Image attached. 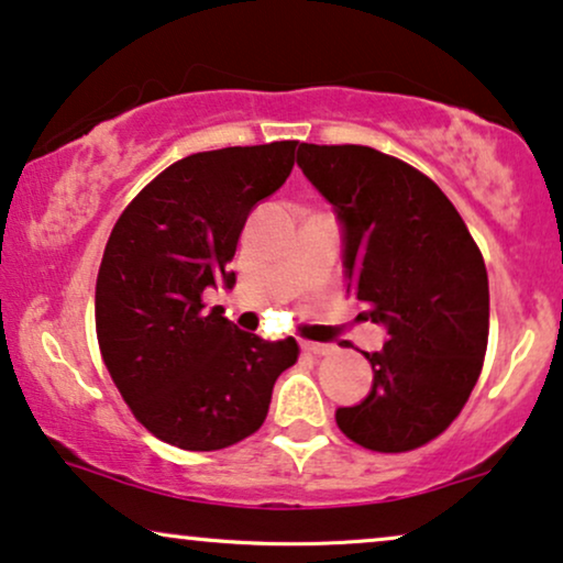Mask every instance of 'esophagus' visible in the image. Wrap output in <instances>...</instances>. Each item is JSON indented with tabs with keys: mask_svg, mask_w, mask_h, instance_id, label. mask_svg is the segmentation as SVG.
I'll return each instance as SVG.
<instances>
[{
	"mask_svg": "<svg viewBox=\"0 0 563 563\" xmlns=\"http://www.w3.org/2000/svg\"><path fill=\"white\" fill-rule=\"evenodd\" d=\"M301 347L311 355H330L334 351V345L330 343H301Z\"/></svg>",
	"mask_w": 563,
	"mask_h": 563,
	"instance_id": "1",
	"label": "esophagus"
}]
</instances>
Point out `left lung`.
Segmentation results:
<instances>
[{
    "label": "left lung",
    "mask_w": 563,
    "mask_h": 563,
    "mask_svg": "<svg viewBox=\"0 0 563 563\" xmlns=\"http://www.w3.org/2000/svg\"><path fill=\"white\" fill-rule=\"evenodd\" d=\"M296 163L338 218L358 317L387 332L382 351L364 353L372 389L334 421L366 450H416L457 418L481 376L488 275L478 246L444 191L393 155L301 142Z\"/></svg>",
    "instance_id": "obj_1"
}]
</instances>
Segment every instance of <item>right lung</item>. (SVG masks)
Returning <instances> with one entry per match:
<instances>
[{
    "instance_id": "right-lung-1",
    "label": "right lung",
    "mask_w": 563,
    "mask_h": 563,
    "mask_svg": "<svg viewBox=\"0 0 563 563\" xmlns=\"http://www.w3.org/2000/svg\"><path fill=\"white\" fill-rule=\"evenodd\" d=\"M296 140L195 153L126 205L96 283L103 364L153 437L189 452L236 444L265 423L275 379L296 364L294 338L239 330L208 288H233L229 262L249 212L294 168Z\"/></svg>"
}]
</instances>
